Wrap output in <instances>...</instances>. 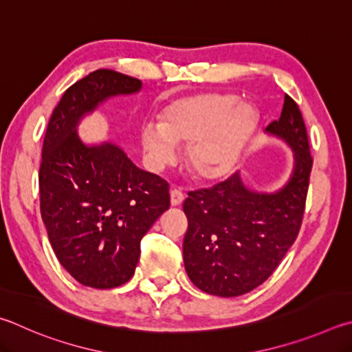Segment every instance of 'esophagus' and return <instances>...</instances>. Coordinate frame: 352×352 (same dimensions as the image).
I'll use <instances>...</instances> for the list:
<instances>
[{
    "label": "esophagus",
    "mask_w": 352,
    "mask_h": 352,
    "mask_svg": "<svg viewBox=\"0 0 352 352\" xmlns=\"http://www.w3.org/2000/svg\"><path fill=\"white\" fill-rule=\"evenodd\" d=\"M184 199H186V195L182 193L181 188H173L170 192V201H171V206H181Z\"/></svg>",
    "instance_id": "esophagus-1"
}]
</instances>
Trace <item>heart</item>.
Wrapping results in <instances>:
<instances>
[{"mask_svg":"<svg viewBox=\"0 0 352 352\" xmlns=\"http://www.w3.org/2000/svg\"><path fill=\"white\" fill-rule=\"evenodd\" d=\"M256 125L255 109L232 94L204 92L171 102L160 111L159 123L140 129L146 162L160 171L177 160L187 145V165L202 181L229 175Z\"/></svg>","mask_w":352,"mask_h":352,"instance_id":"b5f03b06","label":"heart"}]
</instances>
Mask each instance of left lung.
Wrapping results in <instances>:
<instances>
[{"mask_svg": "<svg viewBox=\"0 0 352 352\" xmlns=\"http://www.w3.org/2000/svg\"><path fill=\"white\" fill-rule=\"evenodd\" d=\"M266 133L294 151L289 181L272 193L249 188L236 171L212 188L190 192L184 202L188 229L184 264L202 292L238 297L263 285L291 249L303 221L312 157L298 104L285 96L278 120Z\"/></svg>", "mask_w": 352, "mask_h": 352, "instance_id": "obj_1", "label": "left lung"}]
</instances>
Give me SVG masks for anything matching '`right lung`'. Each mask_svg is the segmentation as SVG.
<instances>
[{
    "instance_id": "right-lung-1",
    "label": "right lung",
    "mask_w": 352,
    "mask_h": 352,
    "mask_svg": "<svg viewBox=\"0 0 352 352\" xmlns=\"http://www.w3.org/2000/svg\"><path fill=\"white\" fill-rule=\"evenodd\" d=\"M142 82L97 69L74 83L47 123L40 165V208L58 261L83 286L113 289L134 275L140 239L170 207L168 184L135 166L119 145H88L78 122Z\"/></svg>"
}]
</instances>
